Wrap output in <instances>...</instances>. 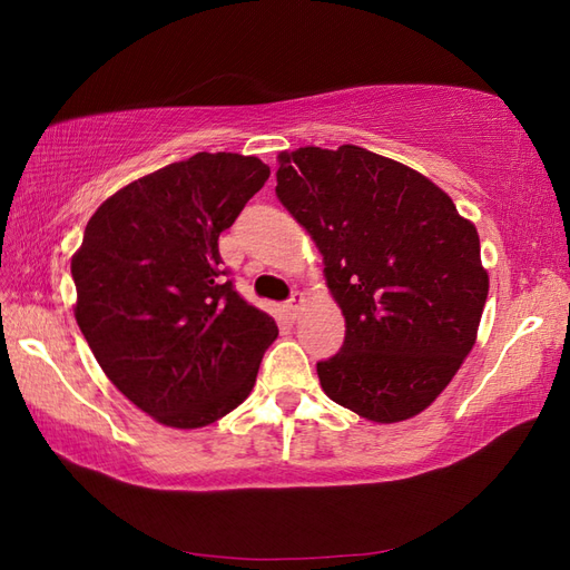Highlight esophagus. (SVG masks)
<instances>
[{
    "label": "esophagus",
    "instance_id": "obj_1",
    "mask_svg": "<svg viewBox=\"0 0 570 570\" xmlns=\"http://www.w3.org/2000/svg\"><path fill=\"white\" fill-rule=\"evenodd\" d=\"M304 304H306V298H304V294H294L292 298H288V304H286V311L292 313V318H298V313L304 311Z\"/></svg>",
    "mask_w": 570,
    "mask_h": 570
}]
</instances>
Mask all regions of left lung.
Instances as JSON below:
<instances>
[{
	"mask_svg": "<svg viewBox=\"0 0 570 570\" xmlns=\"http://www.w3.org/2000/svg\"><path fill=\"white\" fill-rule=\"evenodd\" d=\"M276 198L316 242L345 316L323 392L362 419L421 414L475 345L488 298L478 229L414 168L353 144L278 154Z\"/></svg>",
	"mask_w": 570,
	"mask_h": 570,
	"instance_id": "1",
	"label": "left lung"
}]
</instances>
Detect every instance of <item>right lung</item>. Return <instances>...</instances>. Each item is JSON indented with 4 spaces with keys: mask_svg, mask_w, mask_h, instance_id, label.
I'll list each match as a JSON object with an SVG mask.
<instances>
[{
    "mask_svg": "<svg viewBox=\"0 0 570 570\" xmlns=\"http://www.w3.org/2000/svg\"><path fill=\"white\" fill-rule=\"evenodd\" d=\"M269 178L257 156L198 151L107 198L72 254L76 321L131 404L200 429L249 396L278 328L235 292L217 237Z\"/></svg>",
    "mask_w": 570,
    "mask_h": 570,
    "instance_id": "add662e5",
    "label": "right lung"
}]
</instances>
